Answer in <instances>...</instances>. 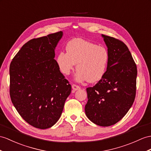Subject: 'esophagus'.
I'll return each mask as SVG.
<instances>
[{
    "label": "esophagus",
    "instance_id": "34e87169",
    "mask_svg": "<svg viewBox=\"0 0 151 151\" xmlns=\"http://www.w3.org/2000/svg\"><path fill=\"white\" fill-rule=\"evenodd\" d=\"M72 90L73 91H77L80 89V87L79 86H77L76 84H72Z\"/></svg>",
    "mask_w": 151,
    "mask_h": 151
}]
</instances>
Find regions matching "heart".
<instances>
[{"label": "heart", "instance_id": "1", "mask_svg": "<svg viewBox=\"0 0 151 151\" xmlns=\"http://www.w3.org/2000/svg\"><path fill=\"white\" fill-rule=\"evenodd\" d=\"M67 52L61 51L56 58L60 72L69 75L77 64L75 75L76 82L88 81L95 83L104 76L109 62V54L106 48L86 40L76 38L68 43Z\"/></svg>", "mask_w": 151, "mask_h": 151}]
</instances>
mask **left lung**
Returning a JSON list of instances; mask_svg holds the SVG:
<instances>
[{
  "label": "left lung",
  "instance_id": "1",
  "mask_svg": "<svg viewBox=\"0 0 151 151\" xmlns=\"http://www.w3.org/2000/svg\"><path fill=\"white\" fill-rule=\"evenodd\" d=\"M101 36L108 48L109 62L103 78L93 87L86 88L85 113L94 124L107 127L120 121L133 105L137 68L126 44Z\"/></svg>",
  "mask_w": 151,
  "mask_h": 151
}]
</instances>
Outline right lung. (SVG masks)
<instances>
[{"label":"right lung","mask_w":151,"mask_h":151,"mask_svg":"<svg viewBox=\"0 0 151 151\" xmlns=\"http://www.w3.org/2000/svg\"><path fill=\"white\" fill-rule=\"evenodd\" d=\"M62 31L31 40L9 67L10 97L18 113L33 127L45 129L60 119L72 87L54 60Z\"/></svg>","instance_id":"obj_1"}]
</instances>
